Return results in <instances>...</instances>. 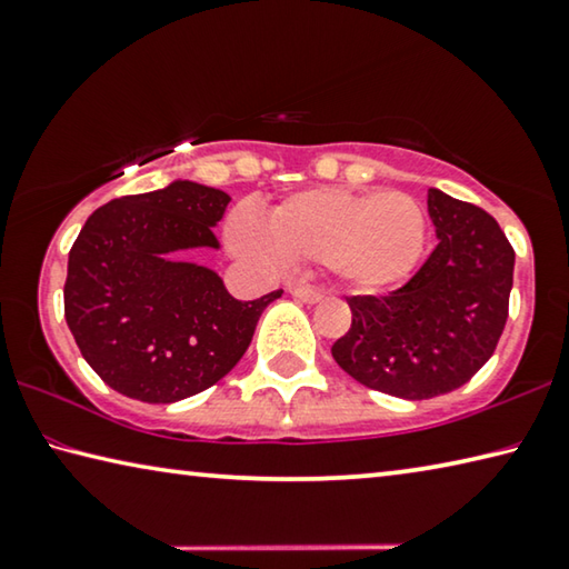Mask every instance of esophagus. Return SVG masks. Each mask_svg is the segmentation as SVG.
Masks as SVG:
<instances>
[{
  "label": "esophagus",
  "mask_w": 569,
  "mask_h": 569,
  "mask_svg": "<svg viewBox=\"0 0 569 569\" xmlns=\"http://www.w3.org/2000/svg\"><path fill=\"white\" fill-rule=\"evenodd\" d=\"M291 296L303 303H319L323 298V293L316 291L313 286H291Z\"/></svg>",
  "instance_id": "esophagus-1"
}]
</instances>
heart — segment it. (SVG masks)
Wrapping results in <instances>:
<instances>
[{
  "mask_svg": "<svg viewBox=\"0 0 569 569\" xmlns=\"http://www.w3.org/2000/svg\"><path fill=\"white\" fill-rule=\"evenodd\" d=\"M427 210L401 190L293 192L263 226L250 210L228 220V246L263 266L321 263L356 293H383L407 281L427 248Z\"/></svg>",
  "mask_w": 569,
  "mask_h": 569,
  "instance_id": "1",
  "label": "heart"
}]
</instances>
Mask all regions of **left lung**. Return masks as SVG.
I'll return each instance as SVG.
<instances>
[{"label":"left lung","instance_id":"1","mask_svg":"<svg viewBox=\"0 0 569 569\" xmlns=\"http://www.w3.org/2000/svg\"><path fill=\"white\" fill-rule=\"evenodd\" d=\"M437 248L389 296H351L336 363L369 389L421 401L449 393L495 353L507 323L515 250L497 220L429 188Z\"/></svg>","mask_w":569,"mask_h":569}]
</instances>
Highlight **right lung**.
<instances>
[{
  "label": "right lung",
  "mask_w": 569,
  "mask_h": 569,
  "mask_svg": "<svg viewBox=\"0 0 569 569\" xmlns=\"http://www.w3.org/2000/svg\"><path fill=\"white\" fill-rule=\"evenodd\" d=\"M230 196L190 180L94 210L67 261L64 319L110 389L172 403L213 387L240 361L266 306L238 301L208 266L170 253L218 248Z\"/></svg>",
  "instance_id": "obj_1"
}]
</instances>
